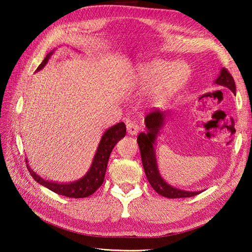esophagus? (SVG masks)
I'll return each instance as SVG.
<instances>
[{"mask_svg": "<svg viewBox=\"0 0 252 252\" xmlns=\"http://www.w3.org/2000/svg\"><path fill=\"white\" fill-rule=\"evenodd\" d=\"M126 131L131 135L137 134L138 131H140V126H138L137 123L134 121H127L126 122Z\"/></svg>", "mask_w": 252, "mask_h": 252, "instance_id": "obj_1", "label": "esophagus"}]
</instances>
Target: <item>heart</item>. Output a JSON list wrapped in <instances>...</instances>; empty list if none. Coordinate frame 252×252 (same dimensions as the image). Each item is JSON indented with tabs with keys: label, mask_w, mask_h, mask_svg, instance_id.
<instances>
[{
	"label": "heart",
	"mask_w": 252,
	"mask_h": 252,
	"mask_svg": "<svg viewBox=\"0 0 252 252\" xmlns=\"http://www.w3.org/2000/svg\"><path fill=\"white\" fill-rule=\"evenodd\" d=\"M189 69L184 63H170L163 60H154L141 63L137 68V81L151 85L148 95L153 101L162 104L176 92L187 79Z\"/></svg>",
	"instance_id": "1"
}]
</instances>
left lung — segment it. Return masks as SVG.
Masks as SVG:
<instances>
[{
    "label": "left lung",
    "mask_w": 252,
    "mask_h": 252,
    "mask_svg": "<svg viewBox=\"0 0 252 252\" xmlns=\"http://www.w3.org/2000/svg\"><path fill=\"white\" fill-rule=\"evenodd\" d=\"M216 83L222 87H225L236 94V85H235L234 78L228 72L226 68H223L220 76L216 80ZM169 116L168 112L160 111L159 109H153L145 118V125L147 127V133H141L137 136V144L140 147L142 163L144 171H145L146 178L152 185L153 189L159 195L168 198H186L200 194L201 191H186L178 189L175 187L170 186L165 183L163 179L160 176L157 168L156 157H155L154 143L158 131L161 129L164 119Z\"/></svg>",
    "instance_id": "left-lung-1"
}]
</instances>
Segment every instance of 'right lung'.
<instances>
[{
    "label": "right lung",
    "mask_w": 252,
    "mask_h": 252,
    "mask_svg": "<svg viewBox=\"0 0 252 252\" xmlns=\"http://www.w3.org/2000/svg\"><path fill=\"white\" fill-rule=\"evenodd\" d=\"M52 54L53 52L49 53V54L46 55L43 62L40 63L39 67H37L36 71L41 70V69L46 65V63L50 60ZM126 127L123 122L118 123V125L111 126L110 129L107 130L104 133V135L101 136V140L99 142V145L97 147V151H96L92 165H91L89 172L85 174L82 179L73 182V183L65 184L56 183V182L52 181H45L44 179H42L41 176L34 173L29 167V164H27V168H28V171L32 178H33L37 183L47 187V189L56 192V194L71 198L88 197L94 194V192L97 190L98 187L103 184L110 153L112 152V149H114L116 144L119 142L122 137L126 136Z\"/></svg>",
    "instance_id": "add662e5"
}]
</instances>
